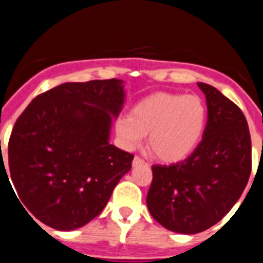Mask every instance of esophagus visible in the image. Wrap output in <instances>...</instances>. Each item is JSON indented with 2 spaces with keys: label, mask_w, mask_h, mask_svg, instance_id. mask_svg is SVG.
<instances>
[{
  "label": "esophagus",
  "mask_w": 263,
  "mask_h": 263,
  "mask_svg": "<svg viewBox=\"0 0 263 263\" xmlns=\"http://www.w3.org/2000/svg\"><path fill=\"white\" fill-rule=\"evenodd\" d=\"M144 164H145V161H144L143 158H140L139 156H135L134 161H132V165H134V166H140V165Z\"/></svg>",
  "instance_id": "34e87169"
}]
</instances>
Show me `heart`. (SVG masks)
<instances>
[{"instance_id":"1","label":"heart","mask_w":263,"mask_h":263,"mask_svg":"<svg viewBox=\"0 0 263 263\" xmlns=\"http://www.w3.org/2000/svg\"><path fill=\"white\" fill-rule=\"evenodd\" d=\"M208 110L198 96L155 93L120 117L115 129L126 149H136L148 135V145L164 162H179L199 145L207 126Z\"/></svg>"}]
</instances>
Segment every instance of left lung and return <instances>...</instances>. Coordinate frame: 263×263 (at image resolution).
Instances as JSON below:
<instances>
[{
  "label": "left lung",
  "mask_w": 263,
  "mask_h": 263,
  "mask_svg": "<svg viewBox=\"0 0 263 263\" xmlns=\"http://www.w3.org/2000/svg\"><path fill=\"white\" fill-rule=\"evenodd\" d=\"M208 119L202 141L186 160L153 165L146 205L164 228L195 235L223 219L240 199L252 170V143L242 111L217 90L198 82Z\"/></svg>",
  "instance_id": "8db88e82"
}]
</instances>
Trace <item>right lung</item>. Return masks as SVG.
<instances>
[{
  "mask_svg": "<svg viewBox=\"0 0 263 263\" xmlns=\"http://www.w3.org/2000/svg\"><path fill=\"white\" fill-rule=\"evenodd\" d=\"M124 102L118 79L65 82L32 99L9 140L11 181L30 217L73 231L102 212L134 160L110 144Z\"/></svg>",
  "mask_w": 263,
  "mask_h": 263,
  "instance_id": "obj_1",
  "label": "right lung"
}]
</instances>
